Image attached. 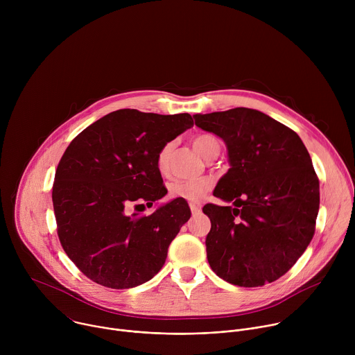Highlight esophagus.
Returning a JSON list of instances; mask_svg holds the SVG:
<instances>
[{
  "label": "esophagus",
  "mask_w": 355,
  "mask_h": 355,
  "mask_svg": "<svg viewBox=\"0 0 355 355\" xmlns=\"http://www.w3.org/2000/svg\"><path fill=\"white\" fill-rule=\"evenodd\" d=\"M189 208H191L192 215H196V214L200 212V205L199 204H189Z\"/></svg>",
  "instance_id": "34e87169"
}]
</instances>
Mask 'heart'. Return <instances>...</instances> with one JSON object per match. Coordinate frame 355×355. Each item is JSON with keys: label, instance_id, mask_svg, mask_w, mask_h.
Segmentation results:
<instances>
[{"label": "heart", "instance_id": "obj_1", "mask_svg": "<svg viewBox=\"0 0 355 355\" xmlns=\"http://www.w3.org/2000/svg\"><path fill=\"white\" fill-rule=\"evenodd\" d=\"M193 148L198 153L207 159L215 148H219L218 140L211 135H199L192 140ZM171 144H166L162 147L157 155V167L160 171H166L168 159H170ZM211 188V182L208 180H189V181H177L171 185V195L175 198H182L189 202H199L205 198Z\"/></svg>", "mask_w": 355, "mask_h": 355}]
</instances>
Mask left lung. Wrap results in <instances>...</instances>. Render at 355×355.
I'll list each match as a JSON object with an SVG mask.
<instances>
[{
  "label": "left lung",
  "mask_w": 355,
  "mask_h": 355,
  "mask_svg": "<svg viewBox=\"0 0 355 355\" xmlns=\"http://www.w3.org/2000/svg\"><path fill=\"white\" fill-rule=\"evenodd\" d=\"M195 125L219 136L230 168L214 195L234 207L208 204L207 256L218 277L237 286L270 284L309 245L319 212V180L300 137L250 108L196 114Z\"/></svg>",
  "instance_id": "1"
}]
</instances>
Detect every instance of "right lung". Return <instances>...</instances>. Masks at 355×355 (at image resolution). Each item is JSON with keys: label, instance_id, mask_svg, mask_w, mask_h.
I'll list each match as a JSON object with an SVG mask.
<instances>
[{"label": "right lung", "instance_id": "obj_1", "mask_svg": "<svg viewBox=\"0 0 355 355\" xmlns=\"http://www.w3.org/2000/svg\"><path fill=\"white\" fill-rule=\"evenodd\" d=\"M192 125L189 114L119 110L66 148L52 192L58 234L69 259L94 282L133 288L164 266L170 243L191 218L187 200L175 198L150 216L128 215V207L151 208L167 193L157 155Z\"/></svg>", "mask_w": 355, "mask_h": 355}]
</instances>
